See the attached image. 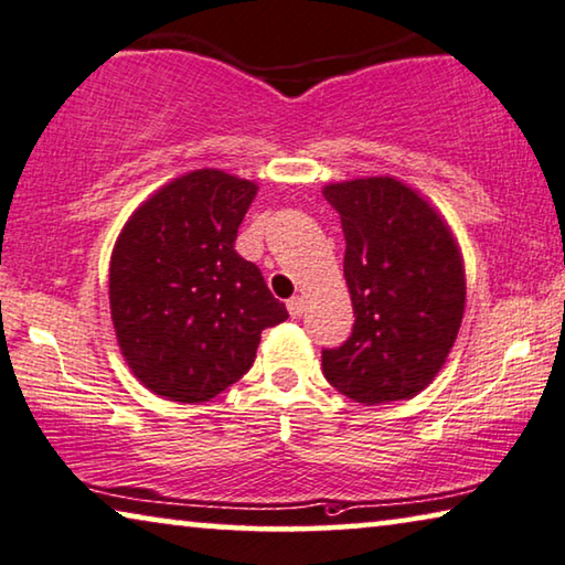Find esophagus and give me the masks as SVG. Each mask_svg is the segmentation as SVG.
<instances>
[{"label":"esophagus","mask_w":565,"mask_h":565,"mask_svg":"<svg viewBox=\"0 0 565 565\" xmlns=\"http://www.w3.org/2000/svg\"><path fill=\"white\" fill-rule=\"evenodd\" d=\"M286 309H289V315L297 319L305 315V301H301V297H291L289 301H286Z\"/></svg>","instance_id":"1"}]
</instances>
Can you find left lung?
Masks as SVG:
<instances>
[{"mask_svg":"<svg viewBox=\"0 0 565 565\" xmlns=\"http://www.w3.org/2000/svg\"><path fill=\"white\" fill-rule=\"evenodd\" d=\"M340 213L355 324L322 370L348 398L408 401L446 363L465 315V266L441 215L393 177L327 184Z\"/></svg>","mask_w":565,"mask_h":565,"instance_id":"8db88e82","label":"left lung"}]
</instances>
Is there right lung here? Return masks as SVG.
Segmentation results:
<instances>
[{"label": "right lung", "instance_id": "add662e5", "mask_svg": "<svg viewBox=\"0 0 565 565\" xmlns=\"http://www.w3.org/2000/svg\"><path fill=\"white\" fill-rule=\"evenodd\" d=\"M256 184L198 170L164 184L116 241L108 299L121 355L151 393L215 398L254 365L260 332L289 311L235 250Z\"/></svg>", "mask_w": 565, "mask_h": 565}]
</instances>
